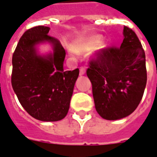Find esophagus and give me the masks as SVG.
Returning <instances> with one entry per match:
<instances>
[{
	"label": "esophagus",
	"instance_id": "34e87169",
	"mask_svg": "<svg viewBox=\"0 0 157 157\" xmlns=\"http://www.w3.org/2000/svg\"><path fill=\"white\" fill-rule=\"evenodd\" d=\"M84 73H85V68H84V67H79V74L80 75H84Z\"/></svg>",
	"mask_w": 157,
	"mask_h": 157
}]
</instances>
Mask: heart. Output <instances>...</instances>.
<instances>
[{
	"mask_svg": "<svg viewBox=\"0 0 157 157\" xmlns=\"http://www.w3.org/2000/svg\"><path fill=\"white\" fill-rule=\"evenodd\" d=\"M101 43L99 36H90L77 40L73 45V51L78 53H84L97 47Z\"/></svg>",
	"mask_w": 157,
	"mask_h": 157,
	"instance_id": "1",
	"label": "heart"
}]
</instances>
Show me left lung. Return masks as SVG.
<instances>
[{"instance_id":"1","label":"left lung","mask_w":157,"mask_h":157,"mask_svg":"<svg viewBox=\"0 0 157 157\" xmlns=\"http://www.w3.org/2000/svg\"><path fill=\"white\" fill-rule=\"evenodd\" d=\"M120 47L101 49L89 62L95 109L102 118L117 120L130 115L140 104L147 81L145 54L130 28H123Z\"/></svg>"}]
</instances>
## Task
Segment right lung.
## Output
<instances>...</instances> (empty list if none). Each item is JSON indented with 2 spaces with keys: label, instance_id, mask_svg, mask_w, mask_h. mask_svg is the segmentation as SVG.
<instances>
[{
  "label": "right lung",
  "instance_id": "right-lung-1",
  "mask_svg": "<svg viewBox=\"0 0 157 157\" xmlns=\"http://www.w3.org/2000/svg\"><path fill=\"white\" fill-rule=\"evenodd\" d=\"M50 28L36 26L20 38L13 55L12 85L20 104L35 119L56 122L69 109L79 69L65 71L66 52L58 40L48 35ZM49 42L53 53L37 54L36 45Z\"/></svg>",
  "mask_w": 157,
  "mask_h": 157
}]
</instances>
